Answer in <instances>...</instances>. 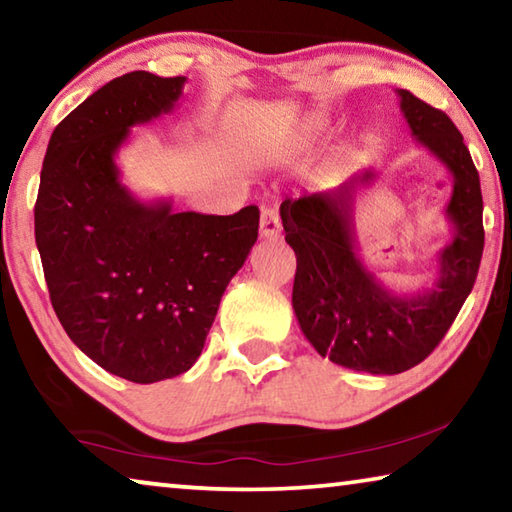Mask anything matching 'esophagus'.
Wrapping results in <instances>:
<instances>
[{
  "label": "esophagus",
  "instance_id": "1",
  "mask_svg": "<svg viewBox=\"0 0 512 512\" xmlns=\"http://www.w3.org/2000/svg\"><path fill=\"white\" fill-rule=\"evenodd\" d=\"M282 232L280 214H277L273 207H264L262 219H259V237L262 239H277Z\"/></svg>",
  "mask_w": 512,
  "mask_h": 512
}]
</instances>
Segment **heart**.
<instances>
[{"mask_svg": "<svg viewBox=\"0 0 512 512\" xmlns=\"http://www.w3.org/2000/svg\"><path fill=\"white\" fill-rule=\"evenodd\" d=\"M323 128H325V124L320 119H309V121H305V124L300 126V131H298V137H296V144L298 146H309V144H314L318 137H320V133H323Z\"/></svg>", "mask_w": 512, "mask_h": 512, "instance_id": "obj_1", "label": "heart"}]
</instances>
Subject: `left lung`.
Returning a JSON list of instances; mask_svg holds the SVG:
<instances>
[{
  "label": "left lung",
  "mask_w": 512,
  "mask_h": 512,
  "mask_svg": "<svg viewBox=\"0 0 512 512\" xmlns=\"http://www.w3.org/2000/svg\"><path fill=\"white\" fill-rule=\"evenodd\" d=\"M415 142L445 164L454 180L445 207L452 241L440 250L436 280L415 293H395L361 262L354 196L377 180L363 169L332 192L284 198L280 216L296 253L293 311L320 357L370 375L418 366L443 341L474 287L483 255L479 171L463 135L443 110L397 90Z\"/></svg>",
  "instance_id": "8db88e82"
}]
</instances>
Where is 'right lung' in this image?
<instances>
[{
	"instance_id": "1",
	"label": "right lung",
	"mask_w": 512,
	"mask_h": 512,
	"mask_svg": "<svg viewBox=\"0 0 512 512\" xmlns=\"http://www.w3.org/2000/svg\"><path fill=\"white\" fill-rule=\"evenodd\" d=\"M187 79H112L51 133L36 201V246L60 325L103 370L135 384L201 357L225 287L257 241L259 210L176 212L121 183L133 126L176 108Z\"/></svg>"
}]
</instances>
